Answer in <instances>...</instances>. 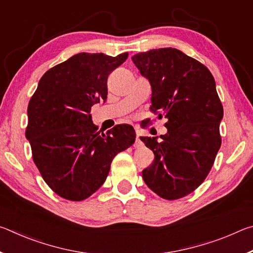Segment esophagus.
I'll list each match as a JSON object with an SVG mask.
<instances>
[{
	"label": "esophagus",
	"mask_w": 253,
	"mask_h": 253,
	"mask_svg": "<svg viewBox=\"0 0 253 253\" xmlns=\"http://www.w3.org/2000/svg\"><path fill=\"white\" fill-rule=\"evenodd\" d=\"M142 146H143V142H142V140H140V138H139V135L137 134V136H136V139H135V143H134V147L138 148V147H142Z\"/></svg>",
	"instance_id": "1"
}]
</instances>
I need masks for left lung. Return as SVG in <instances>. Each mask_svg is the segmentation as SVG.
Instances as JSON below:
<instances>
[{"label":"left lung","instance_id":"obj_1","mask_svg":"<svg viewBox=\"0 0 253 253\" xmlns=\"http://www.w3.org/2000/svg\"><path fill=\"white\" fill-rule=\"evenodd\" d=\"M152 87L151 110L165 116L168 132L140 137L155 158L143 170L146 185L166 200L196 190L221 146L223 106L207 67L174 48L153 49L131 58Z\"/></svg>","mask_w":253,"mask_h":253}]
</instances>
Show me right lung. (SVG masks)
Returning a JSON list of instances; mask_svg holds the SVG:
<instances>
[{"mask_svg":"<svg viewBox=\"0 0 253 253\" xmlns=\"http://www.w3.org/2000/svg\"><path fill=\"white\" fill-rule=\"evenodd\" d=\"M127 57V52L72 55L42 76L30 99L25 136L33 162L63 199L83 201L95 193L114 157L135 142L132 126L116 125L104 134L90 115L93 105L107 99L109 74Z\"/></svg>","mask_w":253,"mask_h":253,"instance_id":"obj_1","label":"right lung"}]
</instances>
